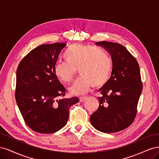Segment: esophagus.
<instances>
[{"instance_id":"1","label":"esophagus","mask_w":159,"mask_h":159,"mask_svg":"<svg viewBox=\"0 0 159 159\" xmlns=\"http://www.w3.org/2000/svg\"><path fill=\"white\" fill-rule=\"evenodd\" d=\"M86 98H87V97H85V96H84V97H80V101L81 102H83L86 99Z\"/></svg>"}]
</instances>
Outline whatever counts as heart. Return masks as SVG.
<instances>
[{"label":"heart","mask_w":159,"mask_h":159,"mask_svg":"<svg viewBox=\"0 0 159 159\" xmlns=\"http://www.w3.org/2000/svg\"><path fill=\"white\" fill-rule=\"evenodd\" d=\"M66 61H57L54 66L56 78L61 82L70 81L76 70L81 76L69 88L73 95L87 93L91 86L99 88L109 81L113 70V61L107 52L98 47L74 44L70 46L64 54Z\"/></svg>","instance_id":"b5f03b06"}]
</instances>
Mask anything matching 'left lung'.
<instances>
[{
    "instance_id": "left-lung-1",
    "label": "left lung",
    "mask_w": 159,
    "mask_h": 159,
    "mask_svg": "<svg viewBox=\"0 0 159 159\" xmlns=\"http://www.w3.org/2000/svg\"><path fill=\"white\" fill-rule=\"evenodd\" d=\"M111 56L113 70L109 81L99 89V105L90 117L93 127L111 133L131 125L135 118L143 84L137 61L123 46L111 42L95 43Z\"/></svg>"
}]
</instances>
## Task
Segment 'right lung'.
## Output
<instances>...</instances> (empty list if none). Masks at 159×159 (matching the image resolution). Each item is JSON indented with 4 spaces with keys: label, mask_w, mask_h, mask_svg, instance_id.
<instances>
[{
    "label": "right lung",
    "mask_w": 159,
    "mask_h": 159,
    "mask_svg": "<svg viewBox=\"0 0 159 159\" xmlns=\"http://www.w3.org/2000/svg\"><path fill=\"white\" fill-rule=\"evenodd\" d=\"M64 43L42 44L30 51L16 70L15 98L25 121L33 131L53 133L64 127L69 109L77 97L60 98L66 89L54 72V66Z\"/></svg>",
    "instance_id": "obj_1"
}]
</instances>
